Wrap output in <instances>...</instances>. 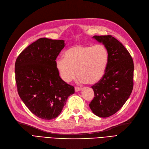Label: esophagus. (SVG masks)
<instances>
[{
	"mask_svg": "<svg viewBox=\"0 0 149 149\" xmlns=\"http://www.w3.org/2000/svg\"><path fill=\"white\" fill-rule=\"evenodd\" d=\"M82 89L81 88H78V87H76L75 88V91L76 92H78V91H80Z\"/></svg>",
	"mask_w": 149,
	"mask_h": 149,
	"instance_id": "obj_1",
	"label": "esophagus"
}]
</instances>
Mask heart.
<instances>
[{
	"mask_svg": "<svg viewBox=\"0 0 149 149\" xmlns=\"http://www.w3.org/2000/svg\"><path fill=\"white\" fill-rule=\"evenodd\" d=\"M65 58L56 60V67L61 79L68 83L76 75L80 83L94 84L105 74L109 52L103 44L76 45L66 51Z\"/></svg>",
	"mask_w": 149,
	"mask_h": 149,
	"instance_id": "1",
	"label": "heart"
}]
</instances>
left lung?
I'll return each instance as SVG.
<instances>
[{
	"instance_id": "1",
	"label": "left lung",
	"mask_w": 149,
	"mask_h": 149,
	"mask_svg": "<svg viewBox=\"0 0 149 149\" xmlns=\"http://www.w3.org/2000/svg\"><path fill=\"white\" fill-rule=\"evenodd\" d=\"M109 52L105 74L91 88L94 91L89 107L94 113L109 117L118 111L129 98L133 89L134 63L127 49L111 35L94 36Z\"/></svg>"
}]
</instances>
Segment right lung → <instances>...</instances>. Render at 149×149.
<instances>
[{
  "label": "right lung",
  "mask_w": 149,
  "mask_h": 149,
  "mask_svg": "<svg viewBox=\"0 0 149 149\" xmlns=\"http://www.w3.org/2000/svg\"><path fill=\"white\" fill-rule=\"evenodd\" d=\"M65 40L40 38L20 53L15 65L18 93L34 115L50 120L57 118L74 87L61 79L56 59Z\"/></svg>",
  "instance_id": "add662e5"
}]
</instances>
